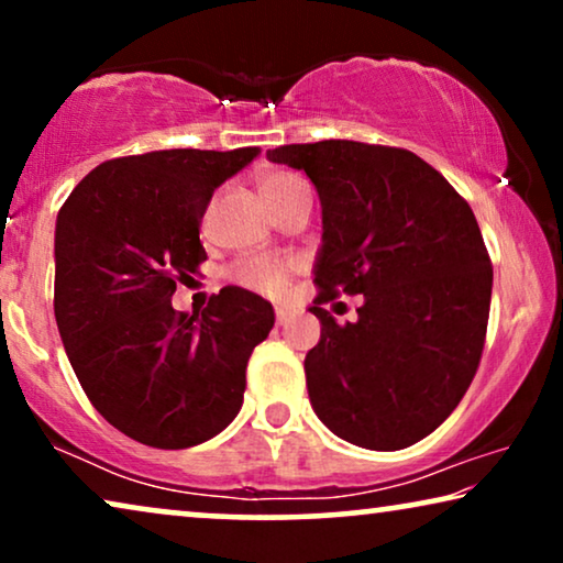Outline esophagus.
I'll use <instances>...</instances> for the list:
<instances>
[{
    "label": "esophagus",
    "instance_id": "34e87169",
    "mask_svg": "<svg viewBox=\"0 0 563 563\" xmlns=\"http://www.w3.org/2000/svg\"><path fill=\"white\" fill-rule=\"evenodd\" d=\"M291 318H295V312H291L289 307H276V322H279V325H287Z\"/></svg>",
    "mask_w": 563,
    "mask_h": 563
}]
</instances>
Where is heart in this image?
Here are the masks:
<instances>
[{
  "instance_id": "1",
  "label": "heart",
  "mask_w": 563,
  "mask_h": 563,
  "mask_svg": "<svg viewBox=\"0 0 563 563\" xmlns=\"http://www.w3.org/2000/svg\"><path fill=\"white\" fill-rule=\"evenodd\" d=\"M305 181L302 176L291 172H272L261 179V195H264L266 205L272 207L279 202V199L287 195V191L295 187V184ZM295 261H276V258H251L238 268V279H241L245 287L268 291V295H276L287 287L289 274L295 272Z\"/></svg>"
}]
</instances>
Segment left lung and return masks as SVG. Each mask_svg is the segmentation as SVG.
<instances>
[{
  "instance_id": "8db88e82",
  "label": "left lung",
  "mask_w": 563,
  "mask_h": 563,
  "mask_svg": "<svg viewBox=\"0 0 563 563\" xmlns=\"http://www.w3.org/2000/svg\"><path fill=\"white\" fill-rule=\"evenodd\" d=\"M310 176L322 207L310 312L320 343L305 356L312 410L361 449L399 451L456 410L487 335L492 264L466 199L420 156L356 141L266 151ZM364 294L338 327L319 305Z\"/></svg>"
}]
</instances>
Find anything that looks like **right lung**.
I'll use <instances>...</instances> for the list:
<instances>
[{
    "label": "right lung",
    "instance_id": "right-lung-1",
    "mask_svg": "<svg viewBox=\"0 0 563 563\" xmlns=\"http://www.w3.org/2000/svg\"><path fill=\"white\" fill-rule=\"evenodd\" d=\"M258 148H174L104 161L56 218L53 310L66 356L102 418L153 449H189L243 405L245 366L274 307L225 287L176 312V282L207 258L199 222Z\"/></svg>",
    "mask_w": 563,
    "mask_h": 563
}]
</instances>
